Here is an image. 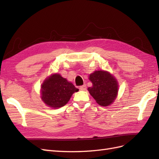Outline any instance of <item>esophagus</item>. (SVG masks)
<instances>
[{
  "label": "esophagus",
  "mask_w": 159,
  "mask_h": 159,
  "mask_svg": "<svg viewBox=\"0 0 159 159\" xmlns=\"http://www.w3.org/2000/svg\"><path fill=\"white\" fill-rule=\"evenodd\" d=\"M86 89H87L86 85H81V86L79 87V89L81 90V91H85Z\"/></svg>",
  "instance_id": "obj_1"
}]
</instances>
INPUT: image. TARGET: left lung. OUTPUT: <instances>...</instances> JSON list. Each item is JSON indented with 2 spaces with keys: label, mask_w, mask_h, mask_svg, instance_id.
<instances>
[{
  "label": "left lung",
  "mask_w": 159,
  "mask_h": 159,
  "mask_svg": "<svg viewBox=\"0 0 159 159\" xmlns=\"http://www.w3.org/2000/svg\"><path fill=\"white\" fill-rule=\"evenodd\" d=\"M89 80L93 86L88 91L100 106H108L116 99L118 91L117 80L106 71H96L91 74Z\"/></svg>",
  "instance_id": "8db88e82"
}]
</instances>
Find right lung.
<instances>
[{
	"label": "right lung",
	"instance_id": "add662e5",
	"mask_svg": "<svg viewBox=\"0 0 159 159\" xmlns=\"http://www.w3.org/2000/svg\"><path fill=\"white\" fill-rule=\"evenodd\" d=\"M79 89L58 74H52L42 85V99L48 107L59 108L68 102L74 92Z\"/></svg>",
	"mask_w": 159,
	"mask_h": 159
}]
</instances>
